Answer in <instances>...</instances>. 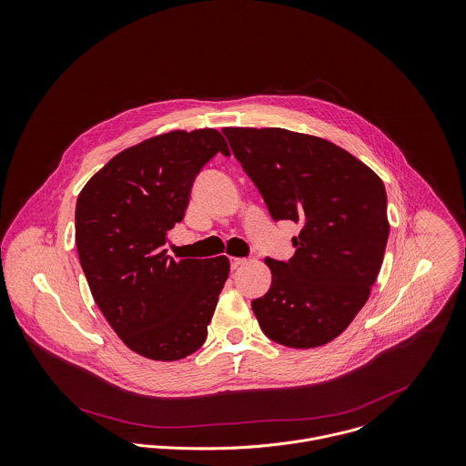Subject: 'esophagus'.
Here are the masks:
<instances>
[{
  "label": "esophagus",
  "instance_id": "obj_1",
  "mask_svg": "<svg viewBox=\"0 0 466 466\" xmlns=\"http://www.w3.org/2000/svg\"><path fill=\"white\" fill-rule=\"evenodd\" d=\"M247 262H248L247 258H232V260H230V268H232V269H239V268H241V266H245Z\"/></svg>",
  "mask_w": 466,
  "mask_h": 466
}]
</instances>
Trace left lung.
I'll return each mask as SVG.
<instances>
[{
	"label": "left lung",
	"instance_id": "8db88e82",
	"mask_svg": "<svg viewBox=\"0 0 466 466\" xmlns=\"http://www.w3.org/2000/svg\"><path fill=\"white\" fill-rule=\"evenodd\" d=\"M275 221L302 223L288 262L266 258L268 293L252 302L262 332L284 347L338 338L366 304L390 234L386 189L360 158L286 128H223Z\"/></svg>",
	"mask_w": 466,
	"mask_h": 466
}]
</instances>
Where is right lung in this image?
I'll list each match as a JSON object with an SVG mask.
<instances>
[{
    "label": "right lung",
    "instance_id": "add662e5",
    "mask_svg": "<svg viewBox=\"0 0 466 466\" xmlns=\"http://www.w3.org/2000/svg\"><path fill=\"white\" fill-rule=\"evenodd\" d=\"M218 152L230 156L214 128L160 134L112 157L78 195L75 239L93 299L143 358L178 361L208 338L230 262L175 260L164 247Z\"/></svg>",
    "mask_w": 466,
    "mask_h": 466
}]
</instances>
